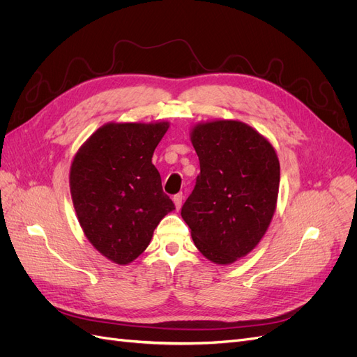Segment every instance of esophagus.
Segmentation results:
<instances>
[{"mask_svg": "<svg viewBox=\"0 0 357 357\" xmlns=\"http://www.w3.org/2000/svg\"><path fill=\"white\" fill-rule=\"evenodd\" d=\"M182 200H183V195H182V192L175 194V195H174V203H175L176 208H181V206H182Z\"/></svg>", "mask_w": 357, "mask_h": 357, "instance_id": "obj_1", "label": "esophagus"}]
</instances>
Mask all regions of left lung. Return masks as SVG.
<instances>
[{
    "instance_id": "obj_1",
    "label": "left lung",
    "mask_w": 357,
    "mask_h": 357,
    "mask_svg": "<svg viewBox=\"0 0 357 357\" xmlns=\"http://www.w3.org/2000/svg\"><path fill=\"white\" fill-rule=\"evenodd\" d=\"M191 142L200 175L181 216L202 255L218 265L244 257L272 220L280 190V162L272 145L243 122L197 125Z\"/></svg>"
}]
</instances>
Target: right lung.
Listing matches in <instances>:
<instances>
[{"mask_svg": "<svg viewBox=\"0 0 357 357\" xmlns=\"http://www.w3.org/2000/svg\"><path fill=\"white\" fill-rule=\"evenodd\" d=\"M167 122L107 123L73 158L70 192L89 243L117 265L149 247L160 220L175 208L151 163Z\"/></svg>", "mask_w": 357, "mask_h": 357, "instance_id": "right-lung-1", "label": "right lung"}]
</instances>
